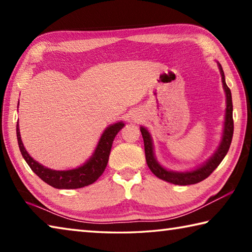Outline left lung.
<instances>
[{
	"label": "left lung",
	"mask_w": 252,
	"mask_h": 252,
	"mask_svg": "<svg viewBox=\"0 0 252 252\" xmlns=\"http://www.w3.org/2000/svg\"><path fill=\"white\" fill-rule=\"evenodd\" d=\"M221 79H222L223 89L225 92V97H227V108H225V117H224V126H223V134L222 139H221L220 146L217 149L210 159H209L206 163L202 164L201 167L198 169L192 170V171L187 172H176L170 171V170L164 169L162 165L157 161L155 157V152H153V143L151 135L146 127L141 126V130L143 142H144V152H146V160L149 169L151 170L152 173L157 176L162 180L168 181L170 183L178 186H188V185H194L200 181L204 180L210 174L215 171L216 168L221 163L223 158L227 155L230 148V144L232 141L233 135V118H232V97H231V91L228 88L227 83H225L224 73L222 70V66L219 64Z\"/></svg>",
	"instance_id": "8db88e82"
}]
</instances>
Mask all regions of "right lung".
I'll list each match as a JSON object with an SVG mask.
<instances>
[{
	"label": "right lung",
	"instance_id": "add662e5",
	"mask_svg": "<svg viewBox=\"0 0 252 252\" xmlns=\"http://www.w3.org/2000/svg\"><path fill=\"white\" fill-rule=\"evenodd\" d=\"M123 126H125V123L117 122L106 127L103 133H102L99 143L95 148V151L90 159L79 168L63 170V171H57V170L46 168L44 165L40 164L39 162H36L29 155L23 146L22 140H21L19 122L16 125V135H18L20 151L22 153L24 160L27 161L29 167L32 169V171L37 177L41 178L42 180L51 187L57 188V189H78V188L92 185L104 172L109 161L113 140Z\"/></svg>",
	"mask_w": 252,
	"mask_h": 252
}]
</instances>
